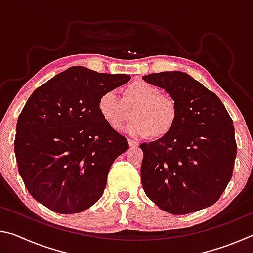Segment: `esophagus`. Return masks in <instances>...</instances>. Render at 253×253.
<instances>
[{"mask_svg": "<svg viewBox=\"0 0 253 253\" xmlns=\"http://www.w3.org/2000/svg\"><path fill=\"white\" fill-rule=\"evenodd\" d=\"M128 144H129L130 147H137L138 146V142H136L134 139H128Z\"/></svg>", "mask_w": 253, "mask_h": 253, "instance_id": "obj_1", "label": "esophagus"}]
</instances>
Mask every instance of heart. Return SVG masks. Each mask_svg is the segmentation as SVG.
Wrapping results in <instances>:
<instances>
[{"label":"heart","instance_id":"b5f03b06","mask_svg":"<svg viewBox=\"0 0 253 253\" xmlns=\"http://www.w3.org/2000/svg\"><path fill=\"white\" fill-rule=\"evenodd\" d=\"M135 107V119L124 128L128 135L138 138L165 136L176 123L178 110L172 97L162 95L154 85L137 81L127 88L125 97L117 89L105 91L98 101V109L109 125L118 129L129 118V108Z\"/></svg>","mask_w":253,"mask_h":253}]
</instances>
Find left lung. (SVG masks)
Returning <instances> with one entry per match:
<instances>
[{"label": "left lung", "mask_w": 253, "mask_h": 253, "mask_svg": "<svg viewBox=\"0 0 253 253\" xmlns=\"http://www.w3.org/2000/svg\"><path fill=\"white\" fill-rule=\"evenodd\" d=\"M177 105L169 134L140 144L142 185L147 198L175 215L211 207L232 177L237 143L234 126L215 93L182 71L143 77Z\"/></svg>", "instance_id": "1"}]
</instances>
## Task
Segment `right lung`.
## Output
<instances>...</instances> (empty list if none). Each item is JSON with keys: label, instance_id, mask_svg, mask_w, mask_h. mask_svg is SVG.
I'll return each mask as SVG.
<instances>
[{"label": "right lung", "instance_id": "add662e5", "mask_svg": "<svg viewBox=\"0 0 253 253\" xmlns=\"http://www.w3.org/2000/svg\"><path fill=\"white\" fill-rule=\"evenodd\" d=\"M130 80L76 66L40 85L21 111L14 140L19 173L38 202L79 213L101 198L114 161L128 149L98 109L100 96Z\"/></svg>", "mask_w": 253, "mask_h": 253}]
</instances>
